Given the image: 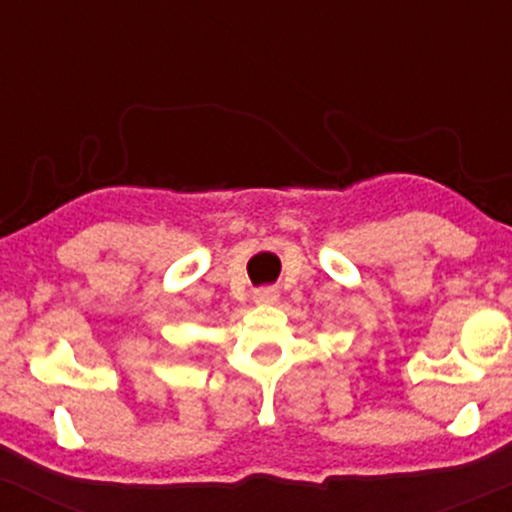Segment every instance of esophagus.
<instances>
[{"mask_svg": "<svg viewBox=\"0 0 512 512\" xmlns=\"http://www.w3.org/2000/svg\"><path fill=\"white\" fill-rule=\"evenodd\" d=\"M276 301H279V293H276L274 289H262L255 293V303H260V305H272Z\"/></svg>", "mask_w": 512, "mask_h": 512, "instance_id": "34e87169", "label": "esophagus"}]
</instances>
